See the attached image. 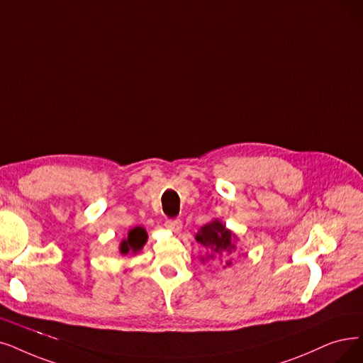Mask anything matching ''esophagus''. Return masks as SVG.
Wrapping results in <instances>:
<instances>
[{
  "mask_svg": "<svg viewBox=\"0 0 363 363\" xmlns=\"http://www.w3.org/2000/svg\"><path fill=\"white\" fill-rule=\"evenodd\" d=\"M165 228L168 230H171V232H176V234H179V232L183 228V223L179 219H172V220H167L165 222Z\"/></svg>",
  "mask_w": 363,
  "mask_h": 363,
  "instance_id": "esophagus-1",
  "label": "esophagus"
}]
</instances>
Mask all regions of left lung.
Wrapping results in <instances>:
<instances>
[{
  "label": "left lung",
  "mask_w": 363,
  "mask_h": 363,
  "mask_svg": "<svg viewBox=\"0 0 363 363\" xmlns=\"http://www.w3.org/2000/svg\"><path fill=\"white\" fill-rule=\"evenodd\" d=\"M195 240L207 250V256L201 257L202 264L207 260H217L219 264L225 265L223 268L232 265L230 255L237 250L238 237L228 229L223 222L214 219L210 223L201 226Z\"/></svg>",
  "instance_id": "8db88e82"
}]
</instances>
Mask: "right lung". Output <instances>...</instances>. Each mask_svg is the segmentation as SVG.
<instances>
[{
	"label": "right lung",
	"instance_id": "right-lung-1",
	"mask_svg": "<svg viewBox=\"0 0 363 363\" xmlns=\"http://www.w3.org/2000/svg\"><path fill=\"white\" fill-rule=\"evenodd\" d=\"M147 242V232L143 226H135L133 229L128 230V237L123 238L119 244V252L121 255H128L129 252H133L134 255L138 253L144 244Z\"/></svg>",
	"mask_w": 363,
	"mask_h": 363
}]
</instances>
